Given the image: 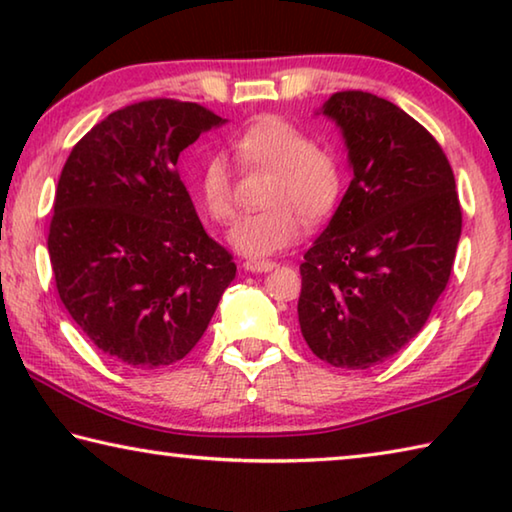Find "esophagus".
<instances>
[{
  "instance_id": "1",
  "label": "esophagus",
  "mask_w": 512,
  "mask_h": 512,
  "mask_svg": "<svg viewBox=\"0 0 512 512\" xmlns=\"http://www.w3.org/2000/svg\"><path fill=\"white\" fill-rule=\"evenodd\" d=\"M244 268L250 273H268L275 268V262H271V259H248V262H244Z\"/></svg>"
}]
</instances>
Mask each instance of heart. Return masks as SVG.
Here are the masks:
<instances>
[{
    "mask_svg": "<svg viewBox=\"0 0 512 512\" xmlns=\"http://www.w3.org/2000/svg\"><path fill=\"white\" fill-rule=\"evenodd\" d=\"M246 167L271 171L259 212L246 214L232 225L228 241L246 257L280 253L302 235L307 221H323L339 205L345 189V169L339 153L314 140L280 117L250 124L232 142ZM198 198L214 221L235 214L232 173L223 155L207 158L198 176Z\"/></svg>",
    "mask_w": 512,
    "mask_h": 512,
    "instance_id": "obj_1",
    "label": "heart"
}]
</instances>
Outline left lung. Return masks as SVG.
I'll return each mask as SVG.
<instances>
[{
    "label": "left lung",
    "mask_w": 512,
    "mask_h": 512,
    "mask_svg": "<svg viewBox=\"0 0 512 512\" xmlns=\"http://www.w3.org/2000/svg\"><path fill=\"white\" fill-rule=\"evenodd\" d=\"M325 117L341 128L352 180L300 264V332L318 359L363 370L400 352L452 275L461 203L447 155L395 103L348 90Z\"/></svg>",
    "instance_id": "1"
}]
</instances>
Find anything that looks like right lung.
<instances>
[{
	"label": "right lung",
	"mask_w": 512,
	"mask_h": 512,
	"mask_svg": "<svg viewBox=\"0 0 512 512\" xmlns=\"http://www.w3.org/2000/svg\"><path fill=\"white\" fill-rule=\"evenodd\" d=\"M221 124L198 103H133L99 121L60 173L47 239L58 296L106 357L131 368L189 354L235 280L178 173L180 153Z\"/></svg>",
	"instance_id": "obj_1"
}]
</instances>
